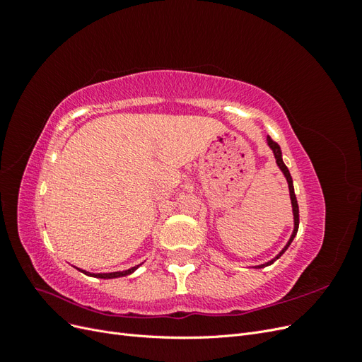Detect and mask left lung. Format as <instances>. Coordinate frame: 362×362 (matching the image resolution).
<instances>
[{
    "instance_id": "1",
    "label": "left lung",
    "mask_w": 362,
    "mask_h": 362,
    "mask_svg": "<svg viewBox=\"0 0 362 362\" xmlns=\"http://www.w3.org/2000/svg\"><path fill=\"white\" fill-rule=\"evenodd\" d=\"M267 145H269V148L273 151V156H275V160H276L278 168L281 169V172L284 173V177H286V180H287V182H288L290 199H291V206H293V223H294V228H293V233H291V235H290V240L287 242V245L282 247V250L279 252V254H278L275 258H272L270 261L264 262V264L254 266L255 269H262V267H267V266L273 264V262H275V261H276V259L284 254V252H286V250L288 249V246L291 245L293 238L296 237V234H298V229H299V205H298V199H296V194H294V187H293L291 175H290V172H288V168H287L286 164H284V161H282V152H281V148H279V145L276 144V141H273V140L267 136Z\"/></svg>"
}]
</instances>
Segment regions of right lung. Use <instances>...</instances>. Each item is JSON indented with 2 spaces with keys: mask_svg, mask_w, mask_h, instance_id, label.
Masks as SVG:
<instances>
[{
  "mask_svg": "<svg viewBox=\"0 0 362 362\" xmlns=\"http://www.w3.org/2000/svg\"><path fill=\"white\" fill-rule=\"evenodd\" d=\"M139 266H141V264H139ZM139 266H134V267H131V269H128V270H122V272H112V273H90V272H86V270L78 269V267H75V266H74V267H75V269H78L80 272H83L84 275H87V276L101 278V279H115V278H120V276L131 275V273L136 272V270L139 269Z\"/></svg>",
  "mask_w": 362,
  "mask_h": 362,
  "instance_id": "1",
  "label": "right lung"
}]
</instances>
